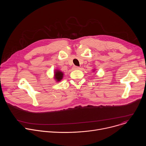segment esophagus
<instances>
[{"label": "esophagus", "instance_id": "obj_1", "mask_svg": "<svg viewBox=\"0 0 146 146\" xmlns=\"http://www.w3.org/2000/svg\"><path fill=\"white\" fill-rule=\"evenodd\" d=\"M73 69H74V70H79V69H80V68L78 67V66H73Z\"/></svg>", "mask_w": 146, "mask_h": 146}]
</instances>
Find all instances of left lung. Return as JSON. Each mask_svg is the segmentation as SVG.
<instances>
[{"mask_svg": "<svg viewBox=\"0 0 146 146\" xmlns=\"http://www.w3.org/2000/svg\"><path fill=\"white\" fill-rule=\"evenodd\" d=\"M95 69H94V70H93V72H95Z\"/></svg>", "mask_w": 146, "mask_h": 146, "instance_id": "left-lung-1", "label": "left lung"}]
</instances>
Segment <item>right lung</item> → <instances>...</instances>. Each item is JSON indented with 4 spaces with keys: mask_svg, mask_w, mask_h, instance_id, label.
Instances as JSON below:
<instances>
[{
    "mask_svg": "<svg viewBox=\"0 0 146 146\" xmlns=\"http://www.w3.org/2000/svg\"><path fill=\"white\" fill-rule=\"evenodd\" d=\"M54 73V78L55 79L56 82L60 81L64 77V73L58 69H55Z\"/></svg>",
    "mask_w": 146,
    "mask_h": 146,
    "instance_id": "right-lung-1",
    "label": "right lung"
}]
</instances>
